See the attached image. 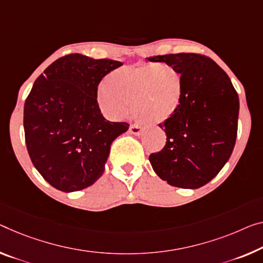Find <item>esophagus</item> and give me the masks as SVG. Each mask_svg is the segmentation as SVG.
Returning <instances> with one entry per match:
<instances>
[{
	"label": "esophagus",
	"instance_id": "34e87169",
	"mask_svg": "<svg viewBox=\"0 0 263 263\" xmlns=\"http://www.w3.org/2000/svg\"><path fill=\"white\" fill-rule=\"evenodd\" d=\"M129 130H130L132 134L140 135L141 132H142V129H141L140 126H137V124H132V126L129 127Z\"/></svg>",
	"mask_w": 263,
	"mask_h": 263
}]
</instances>
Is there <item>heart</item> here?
Segmentation results:
<instances>
[{
    "instance_id": "1",
    "label": "heart",
    "mask_w": 263,
    "mask_h": 263,
    "mask_svg": "<svg viewBox=\"0 0 263 263\" xmlns=\"http://www.w3.org/2000/svg\"><path fill=\"white\" fill-rule=\"evenodd\" d=\"M182 72L169 64L145 63L110 72L98 90L100 108L111 120H123L132 111L145 124L169 120L182 103Z\"/></svg>"
}]
</instances>
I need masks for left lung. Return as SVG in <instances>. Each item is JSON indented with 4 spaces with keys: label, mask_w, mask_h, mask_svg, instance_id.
I'll use <instances>...</instances> for the list:
<instances>
[{
    "label": "left lung",
    "mask_w": 263,
    "mask_h": 263,
    "mask_svg": "<svg viewBox=\"0 0 263 263\" xmlns=\"http://www.w3.org/2000/svg\"><path fill=\"white\" fill-rule=\"evenodd\" d=\"M182 72L184 95L175 114L160 123L167 142L149 161L174 187L196 189L214 179L235 145L239 96L232 81L208 56L180 52L148 58Z\"/></svg>",
    "instance_id": "obj_1"
}]
</instances>
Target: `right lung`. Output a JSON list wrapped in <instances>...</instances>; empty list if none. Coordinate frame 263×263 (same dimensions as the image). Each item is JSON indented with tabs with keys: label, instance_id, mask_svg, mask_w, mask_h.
I'll use <instances>...</instances> for the list:
<instances>
[{
	"label": "right lung",
	"instance_id": "1",
	"mask_svg": "<svg viewBox=\"0 0 263 263\" xmlns=\"http://www.w3.org/2000/svg\"><path fill=\"white\" fill-rule=\"evenodd\" d=\"M122 66L109 59L69 54L36 79L24 103L23 127L30 160L43 179L61 192L89 187L104 172L116 137L127 122L101 114L98 87Z\"/></svg>",
	"mask_w": 263,
	"mask_h": 263
}]
</instances>
